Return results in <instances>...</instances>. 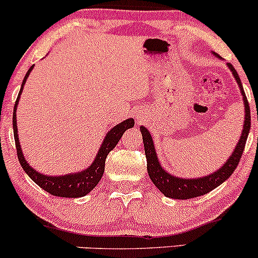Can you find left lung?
<instances>
[{
    "instance_id": "8db88e82",
    "label": "left lung",
    "mask_w": 258,
    "mask_h": 258,
    "mask_svg": "<svg viewBox=\"0 0 258 258\" xmlns=\"http://www.w3.org/2000/svg\"><path fill=\"white\" fill-rule=\"evenodd\" d=\"M218 57V55H217ZM221 58V57H220ZM229 67L230 72L233 73L234 78H235L236 82H238L239 87L242 93V99H244V105H245V122H244V128H242V133L239 139L236 148L234 149L229 159L227 160L226 164L222 166L220 170L216 171L212 174L203 177V178H193V179H183L178 178L176 176H171L170 173H167L161 166H160L158 158H156L155 149H154V143L152 136L146 127H141L142 137H143V143H144V152H146L147 156V170L148 174H149L152 182L155 184L156 188L161 191L165 197L172 198V199H191V198L201 197V195L209 193L212 189L217 188L218 185L222 184L224 180H227L230 177V174L234 172L238 164L240 162L241 155L244 153L245 149V143H246V139L250 132V126H251V115H250V105H248L247 98L245 96V92L242 90V85L240 79H239L238 73L234 69V67L230 63H227Z\"/></svg>"
}]
</instances>
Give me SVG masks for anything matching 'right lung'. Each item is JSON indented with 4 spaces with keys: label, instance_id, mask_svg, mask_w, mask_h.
I'll return each instance as SVG.
<instances>
[{
    "label": "right lung",
    "instance_id": "1",
    "mask_svg": "<svg viewBox=\"0 0 258 258\" xmlns=\"http://www.w3.org/2000/svg\"><path fill=\"white\" fill-rule=\"evenodd\" d=\"M34 68V65H31L30 69L26 73L24 80H23L22 87H20L19 94H18V98L16 100V104H14V110H13V133H14V141H16V148H17V155L19 159L20 165H22L23 170L28 173V176L34 180L38 186L46 190L47 193L54 195V197H61V198H80L84 197V195L88 194L92 189L94 188L98 182L102 178L103 173H104V167H105V159L108 156V154L116 147V144L119 143V141L122 137L123 132L126 130L131 128L135 125V120L128 119L123 122L119 123L117 126H115L114 128H111V131L108 132L106 137L104 138L102 147H100L98 155L96 156L94 161L92 162V165L87 170L81 171L80 173H73V174H65V176H59V177H53V176H44L42 173H38L37 171H35L30 165L28 164V161L24 159V155L22 153V148L19 144V138H18V131H17V106L18 102H19L20 93H22L23 88H24L26 79L29 78V74Z\"/></svg>",
    "mask_w": 258,
    "mask_h": 258
}]
</instances>
